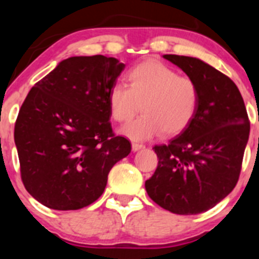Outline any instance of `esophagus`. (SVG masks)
Returning <instances> with one entry per match:
<instances>
[{"mask_svg": "<svg viewBox=\"0 0 259 259\" xmlns=\"http://www.w3.org/2000/svg\"><path fill=\"white\" fill-rule=\"evenodd\" d=\"M132 148H133V150L137 151V150H140V149L144 148V145L140 144V143H133V144H132Z\"/></svg>", "mask_w": 259, "mask_h": 259, "instance_id": "esophagus-1", "label": "esophagus"}]
</instances>
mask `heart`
I'll return each mask as SVG.
<instances>
[{"label":"heart","mask_w":259,"mask_h":259,"mask_svg":"<svg viewBox=\"0 0 259 259\" xmlns=\"http://www.w3.org/2000/svg\"><path fill=\"white\" fill-rule=\"evenodd\" d=\"M127 86L115 83L108 93L111 119L125 122L142 108L143 114L120 129L135 142L164 134L174 137L195 119L200 104L197 81L156 60H146L127 71Z\"/></svg>","instance_id":"obj_1"}]
</instances>
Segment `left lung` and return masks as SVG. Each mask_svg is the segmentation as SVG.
I'll return each mask as SVG.
<instances>
[{
	"label": "left lung",
	"instance_id": "obj_1",
	"mask_svg": "<svg viewBox=\"0 0 259 259\" xmlns=\"http://www.w3.org/2000/svg\"><path fill=\"white\" fill-rule=\"evenodd\" d=\"M197 81L200 104L192 124L155 145L158 166L145 182L149 197L182 215L213 208L236 187L249 138V119L236 83L195 57L164 55Z\"/></svg>",
	"mask_w": 259,
	"mask_h": 259
}]
</instances>
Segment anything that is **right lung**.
I'll list each match as a JSON object with an SVG mask.
<instances>
[{
    "label": "right lung",
    "instance_id": "obj_1",
    "mask_svg": "<svg viewBox=\"0 0 259 259\" xmlns=\"http://www.w3.org/2000/svg\"><path fill=\"white\" fill-rule=\"evenodd\" d=\"M124 67L103 55L69 57L26 96L15 124L21 179L45 207L90 205L111 168L132 151L109 121L108 93Z\"/></svg>",
    "mask_w": 259,
    "mask_h": 259
}]
</instances>
